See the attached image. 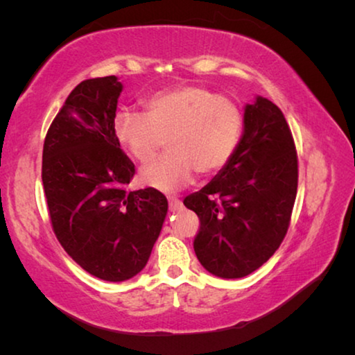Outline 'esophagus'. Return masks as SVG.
Here are the masks:
<instances>
[{"label": "esophagus", "instance_id": "obj_1", "mask_svg": "<svg viewBox=\"0 0 355 355\" xmlns=\"http://www.w3.org/2000/svg\"><path fill=\"white\" fill-rule=\"evenodd\" d=\"M167 200H169V208L172 211H175V209L182 208V200L178 199V197H173V196H167Z\"/></svg>", "mask_w": 355, "mask_h": 355}]
</instances>
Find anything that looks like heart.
Masks as SVG:
<instances>
[{
    "label": "heart",
    "mask_w": 355,
    "mask_h": 355,
    "mask_svg": "<svg viewBox=\"0 0 355 355\" xmlns=\"http://www.w3.org/2000/svg\"><path fill=\"white\" fill-rule=\"evenodd\" d=\"M117 142L139 163H148L166 139L167 153L141 171V182L175 191L196 172L213 175L235 155L243 112L235 101L197 84H178L144 101V116L120 111L112 122Z\"/></svg>",
    "instance_id": "obj_1"
}]
</instances>
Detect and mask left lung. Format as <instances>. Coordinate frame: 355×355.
<instances>
[{
  "instance_id": "left-lung-1",
  "label": "left lung",
  "mask_w": 355,
  "mask_h": 355,
  "mask_svg": "<svg viewBox=\"0 0 355 355\" xmlns=\"http://www.w3.org/2000/svg\"><path fill=\"white\" fill-rule=\"evenodd\" d=\"M297 192V153L284 112L257 97L228 164L183 200L199 216L194 238L202 266L222 279L245 277L284 241Z\"/></svg>"
}]
</instances>
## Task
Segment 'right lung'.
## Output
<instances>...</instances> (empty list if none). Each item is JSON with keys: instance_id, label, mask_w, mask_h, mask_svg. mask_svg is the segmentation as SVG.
I'll return each mask as SVG.
<instances>
[{"instance_id": "1", "label": "right lung", "mask_w": 355, "mask_h": 355, "mask_svg": "<svg viewBox=\"0 0 355 355\" xmlns=\"http://www.w3.org/2000/svg\"><path fill=\"white\" fill-rule=\"evenodd\" d=\"M122 83L78 84L44 142L42 182L53 232L89 274L123 282L141 272L167 214L155 188L130 191L135 164L112 131Z\"/></svg>"}]
</instances>
